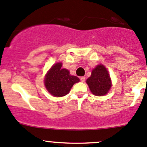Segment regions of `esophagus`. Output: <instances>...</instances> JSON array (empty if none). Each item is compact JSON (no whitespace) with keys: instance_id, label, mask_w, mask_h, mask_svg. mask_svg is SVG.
Wrapping results in <instances>:
<instances>
[{"instance_id":"obj_1","label":"esophagus","mask_w":147,"mask_h":147,"mask_svg":"<svg viewBox=\"0 0 147 147\" xmlns=\"http://www.w3.org/2000/svg\"><path fill=\"white\" fill-rule=\"evenodd\" d=\"M80 80H81V82H84V81H85V77H81L80 78Z\"/></svg>"}]
</instances>
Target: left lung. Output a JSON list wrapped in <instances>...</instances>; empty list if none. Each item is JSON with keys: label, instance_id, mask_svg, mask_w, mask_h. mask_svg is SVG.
<instances>
[{"label": "left lung", "instance_id": "8db88e82", "mask_svg": "<svg viewBox=\"0 0 147 147\" xmlns=\"http://www.w3.org/2000/svg\"><path fill=\"white\" fill-rule=\"evenodd\" d=\"M90 91L96 96L106 94L112 87L110 77L107 68L99 65L92 71L91 76L86 81Z\"/></svg>", "mask_w": 147, "mask_h": 147}]
</instances>
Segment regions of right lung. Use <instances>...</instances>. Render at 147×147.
<instances>
[{"label": "right lung", "mask_w": 147, "mask_h": 147, "mask_svg": "<svg viewBox=\"0 0 147 147\" xmlns=\"http://www.w3.org/2000/svg\"><path fill=\"white\" fill-rule=\"evenodd\" d=\"M62 63L53 65L45 75L44 83L47 91L54 97H60L67 94L75 83L80 79L69 74V70L62 68Z\"/></svg>", "instance_id": "1"}]
</instances>
